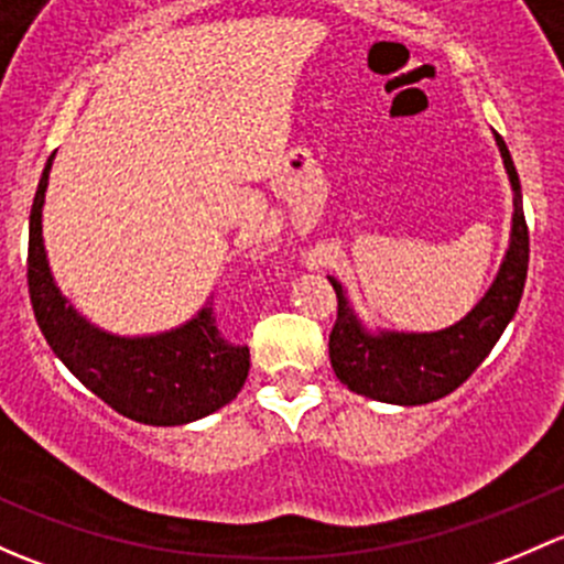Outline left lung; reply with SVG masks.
<instances>
[{
	"mask_svg": "<svg viewBox=\"0 0 564 564\" xmlns=\"http://www.w3.org/2000/svg\"><path fill=\"white\" fill-rule=\"evenodd\" d=\"M495 138L513 187V228L497 280L473 306V312H467L451 328L432 330V334H404V330L371 334L352 312L345 288L328 276L339 301L336 323L330 328L328 356L336 377L350 391L404 408L437 402L454 393L484 364L502 330L513 321L530 265V230L521 206L519 173L502 135L495 132Z\"/></svg>",
	"mask_w": 564,
	"mask_h": 564,
	"instance_id": "1",
	"label": "left lung"
}]
</instances>
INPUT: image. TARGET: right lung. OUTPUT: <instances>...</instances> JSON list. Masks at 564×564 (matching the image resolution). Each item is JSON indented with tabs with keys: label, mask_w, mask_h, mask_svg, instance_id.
Wrapping results in <instances>:
<instances>
[{
	"label": "right lung",
	"mask_w": 564,
	"mask_h": 564,
	"mask_svg": "<svg viewBox=\"0 0 564 564\" xmlns=\"http://www.w3.org/2000/svg\"><path fill=\"white\" fill-rule=\"evenodd\" d=\"M54 154L34 193L26 258L29 299L51 350L108 408L149 426H182L234 402L249 375V347L234 345L217 328L214 301L178 328L116 336L78 315L62 295L43 243V203Z\"/></svg>",
	"instance_id": "right-lung-1"
}]
</instances>
